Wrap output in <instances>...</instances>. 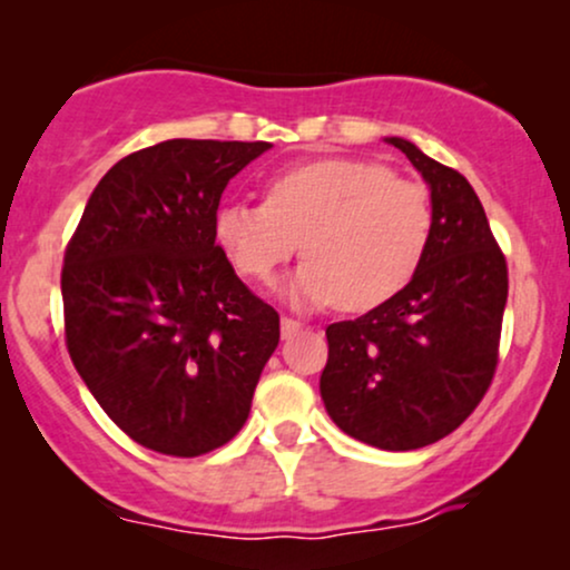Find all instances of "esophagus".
Instances as JSON below:
<instances>
[{"label":"esophagus","instance_id":"1","mask_svg":"<svg viewBox=\"0 0 570 570\" xmlns=\"http://www.w3.org/2000/svg\"><path fill=\"white\" fill-rule=\"evenodd\" d=\"M303 330V324L297 322V318H292V316H281V337H294L297 335V332Z\"/></svg>","mask_w":570,"mask_h":570}]
</instances>
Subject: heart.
I'll list each match as a JSON object with an SVG mask.
<instances>
[{"mask_svg": "<svg viewBox=\"0 0 570 570\" xmlns=\"http://www.w3.org/2000/svg\"><path fill=\"white\" fill-rule=\"evenodd\" d=\"M434 208L426 187L362 158H322L273 174L265 203H225L214 238L235 271L271 286L294 254L289 284L305 305L372 311L396 297L423 263Z\"/></svg>", "mask_w": 570, "mask_h": 570, "instance_id": "1", "label": "heart"}]
</instances>
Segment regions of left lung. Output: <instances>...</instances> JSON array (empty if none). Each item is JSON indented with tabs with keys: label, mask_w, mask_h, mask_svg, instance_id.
I'll return each mask as SVG.
<instances>
[{
	"label": "left lung",
	"mask_w": 570,
	"mask_h": 570,
	"mask_svg": "<svg viewBox=\"0 0 570 570\" xmlns=\"http://www.w3.org/2000/svg\"><path fill=\"white\" fill-rule=\"evenodd\" d=\"M431 187L434 230L396 297L326 326L322 399L345 434L381 450L440 442L472 415L499 367L509 271L480 198L455 168L389 139Z\"/></svg>",
	"instance_id": "8db88e82"
}]
</instances>
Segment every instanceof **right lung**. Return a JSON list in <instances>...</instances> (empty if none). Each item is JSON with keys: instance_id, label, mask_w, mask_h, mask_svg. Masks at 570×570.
Masks as SVG:
<instances>
[{"instance_id": "1", "label": "right lung", "mask_w": 570, "mask_h": 570, "mask_svg": "<svg viewBox=\"0 0 570 570\" xmlns=\"http://www.w3.org/2000/svg\"><path fill=\"white\" fill-rule=\"evenodd\" d=\"M267 141L168 139L98 181L67 244L63 332L101 410L141 448L195 458L244 429L278 313L214 238L227 181Z\"/></svg>"}]
</instances>
